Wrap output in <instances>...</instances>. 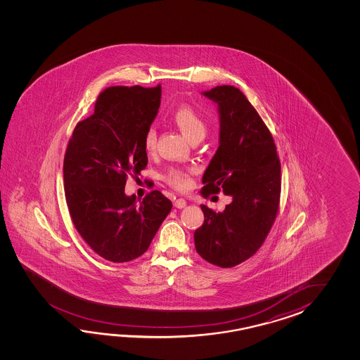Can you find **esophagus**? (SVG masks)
<instances>
[{
  "label": "esophagus",
  "mask_w": 360,
  "mask_h": 360,
  "mask_svg": "<svg viewBox=\"0 0 360 360\" xmlns=\"http://www.w3.org/2000/svg\"><path fill=\"white\" fill-rule=\"evenodd\" d=\"M174 206L176 207V208H184V207L186 206V200L183 198H179L174 202Z\"/></svg>",
  "instance_id": "1"
}]
</instances>
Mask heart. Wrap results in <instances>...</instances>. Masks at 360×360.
I'll list each match as a JSON object with an SVG mask.
<instances>
[{"instance_id": "heart-1", "label": "heart", "mask_w": 360, "mask_h": 360, "mask_svg": "<svg viewBox=\"0 0 360 360\" xmlns=\"http://www.w3.org/2000/svg\"><path fill=\"white\" fill-rule=\"evenodd\" d=\"M172 120L188 140H191L195 136L203 138L206 134V123L193 108L186 107V105L177 108L176 110L172 113ZM155 141H157V134L155 130L150 127L146 130L144 135V146L148 152L153 150ZM167 181L177 189H185L191 183V179L186 171L172 169L167 175Z\"/></svg>"}]
</instances>
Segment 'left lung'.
Instances as JSON below:
<instances>
[{"instance_id":"left-lung-1","label":"left lung","mask_w":360,"mask_h":360,"mask_svg":"<svg viewBox=\"0 0 360 360\" xmlns=\"http://www.w3.org/2000/svg\"><path fill=\"white\" fill-rule=\"evenodd\" d=\"M219 113V148L200 194L222 191L231 202L222 212L200 205L205 222L194 231L197 252L220 268L250 259L276 220L281 197V162L273 136L245 94L234 86L202 92Z\"/></svg>"}]
</instances>
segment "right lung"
Segmentation results:
<instances>
[{"instance_id": "add662e5", "label": "right lung", "mask_w": 360, "mask_h": 360, "mask_svg": "<svg viewBox=\"0 0 360 360\" xmlns=\"http://www.w3.org/2000/svg\"><path fill=\"white\" fill-rule=\"evenodd\" d=\"M161 86L108 87L95 112L78 123L64 157V191L77 231L112 262L135 260L149 248L172 203L161 191L143 200L124 193L148 155L144 135L161 105Z\"/></svg>"}]
</instances>
